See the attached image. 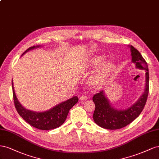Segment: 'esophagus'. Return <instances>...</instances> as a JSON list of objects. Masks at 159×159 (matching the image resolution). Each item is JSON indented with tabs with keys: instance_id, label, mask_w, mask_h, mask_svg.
I'll return each instance as SVG.
<instances>
[{
	"instance_id": "34e87169",
	"label": "esophagus",
	"mask_w": 159,
	"mask_h": 159,
	"mask_svg": "<svg viewBox=\"0 0 159 159\" xmlns=\"http://www.w3.org/2000/svg\"><path fill=\"white\" fill-rule=\"evenodd\" d=\"M87 98H88V97H86V96H81L80 97V101H85V100H87Z\"/></svg>"
}]
</instances>
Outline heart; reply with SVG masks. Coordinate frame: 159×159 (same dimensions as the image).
I'll return each instance as SVG.
<instances>
[{"label":"heart","instance_id":"1","mask_svg":"<svg viewBox=\"0 0 159 159\" xmlns=\"http://www.w3.org/2000/svg\"><path fill=\"white\" fill-rule=\"evenodd\" d=\"M104 60H105L104 56L95 57L90 60V66L92 67L96 66L100 63H101ZM114 68L115 65L112 61H108L103 62L90 78V84L94 87H100L105 82L107 77L112 72Z\"/></svg>","mask_w":159,"mask_h":159}]
</instances>
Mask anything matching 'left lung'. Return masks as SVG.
<instances>
[{"instance_id":"left-lung-1","label":"left lung","mask_w":159,"mask_h":159,"mask_svg":"<svg viewBox=\"0 0 159 159\" xmlns=\"http://www.w3.org/2000/svg\"><path fill=\"white\" fill-rule=\"evenodd\" d=\"M129 47L132 57L131 61L135 65L137 69L146 71L145 89L137 102L124 109H119L113 107L103 90L95 94L93 97L95 105L93 119L95 123L103 129L116 130L129 125L140 115L147 102L149 89V74L147 64L138 50L132 45H129Z\"/></svg>"}]
</instances>
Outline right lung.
<instances>
[{
  "label": "right lung",
  "mask_w": 159,
  "mask_h": 159,
  "mask_svg": "<svg viewBox=\"0 0 159 159\" xmlns=\"http://www.w3.org/2000/svg\"><path fill=\"white\" fill-rule=\"evenodd\" d=\"M40 47L41 46H40V45L31 47L27 49L22 54V56L31 50ZM12 87L15 105L18 113L27 123L40 130H52L61 126L65 122L70 108L79 101L78 97L75 96L68 99L67 101L58 104L49 110L43 112L33 111L26 109L19 101L15 92L12 80Z\"/></svg>",
  "instance_id": "right-lung-1"
}]
</instances>
